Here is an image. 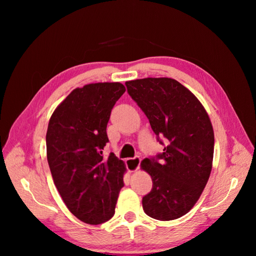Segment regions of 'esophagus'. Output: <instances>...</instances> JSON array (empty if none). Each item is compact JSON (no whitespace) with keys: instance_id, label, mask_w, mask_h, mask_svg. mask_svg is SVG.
Wrapping results in <instances>:
<instances>
[{"instance_id":"esophagus-1","label":"esophagus","mask_w":256,"mask_h":256,"mask_svg":"<svg viewBox=\"0 0 256 256\" xmlns=\"http://www.w3.org/2000/svg\"><path fill=\"white\" fill-rule=\"evenodd\" d=\"M125 164H126L128 172H136L140 168V158L138 156L134 157V158H128L126 160H125Z\"/></svg>"}]
</instances>
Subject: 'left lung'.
Listing matches in <instances>:
<instances>
[{"label": "left lung", "instance_id": "1", "mask_svg": "<svg viewBox=\"0 0 256 256\" xmlns=\"http://www.w3.org/2000/svg\"><path fill=\"white\" fill-rule=\"evenodd\" d=\"M125 86L157 138H165L167 144L156 160L140 162L153 180L143 209L157 220L180 218L197 202L210 177L214 148L210 118L197 96L175 79L144 78Z\"/></svg>", "mask_w": 256, "mask_h": 256}]
</instances>
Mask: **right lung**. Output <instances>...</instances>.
Listing matches in <instances>:
<instances>
[{
  "mask_svg": "<svg viewBox=\"0 0 256 256\" xmlns=\"http://www.w3.org/2000/svg\"><path fill=\"white\" fill-rule=\"evenodd\" d=\"M125 92L120 82L76 88L52 114L46 134L54 184L69 211L89 224L110 220L124 186V162L102 150L111 110Z\"/></svg>",
  "mask_w": 256,
  "mask_h": 256,
  "instance_id": "1",
  "label": "right lung"
}]
</instances>
